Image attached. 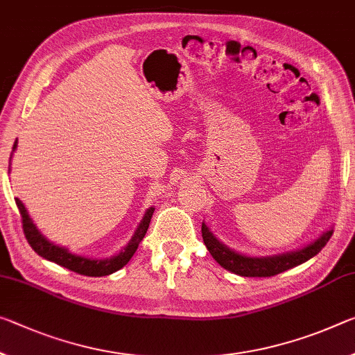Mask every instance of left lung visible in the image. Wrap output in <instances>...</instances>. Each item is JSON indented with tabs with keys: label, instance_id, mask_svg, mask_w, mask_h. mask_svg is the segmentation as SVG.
Segmentation results:
<instances>
[{
	"label": "left lung",
	"instance_id": "obj_1",
	"mask_svg": "<svg viewBox=\"0 0 355 355\" xmlns=\"http://www.w3.org/2000/svg\"><path fill=\"white\" fill-rule=\"evenodd\" d=\"M334 230H327L324 235L313 241L311 245H308L306 248L292 251L288 254L281 256H272V257H248L243 254H239L232 250H229L227 246H224L221 241L216 240L215 235L210 232V229L205 226V223H202V239L207 250L210 251L213 259L224 267L229 272L237 273L240 277H275V275L283 273L286 270L292 267L300 266V263L306 262L308 259H311L318 254V252L327 245Z\"/></svg>",
	"mask_w": 355,
	"mask_h": 355
}]
</instances>
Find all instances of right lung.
Wrapping results in <instances>:
<instances>
[{
  "label": "right lung",
  "mask_w": 355,
  "mask_h": 355,
  "mask_svg": "<svg viewBox=\"0 0 355 355\" xmlns=\"http://www.w3.org/2000/svg\"><path fill=\"white\" fill-rule=\"evenodd\" d=\"M15 147H17V142L14 144L12 150H15ZM15 204L21 216V227H24V234L31 248L35 250L41 257L47 259V261H52L61 267L69 268L78 275H85V277H105V275H110L116 272V270L125 267L126 263L131 261L134 252H136V250L139 248V243L145 237V234H147L151 216H153V211H155L153 207L148 208L147 213H145V216L142 218V221L139 224L136 234L132 235V239L129 240L126 248L123 250L120 254L112 259H105V261H93V259L71 254L66 248H61V246L50 243L44 235H41V232L36 229L35 224H33L31 218L28 216L25 205L21 204L19 199H15Z\"/></svg>",
  "instance_id": "add662e5"
}]
</instances>
